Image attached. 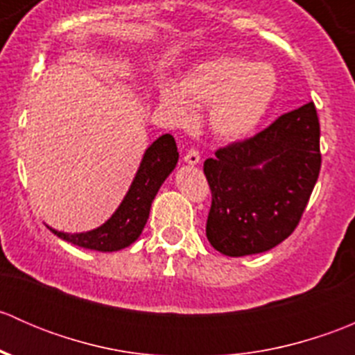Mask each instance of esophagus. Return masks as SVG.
Returning a JSON list of instances; mask_svg holds the SVG:
<instances>
[{"label": "esophagus", "mask_w": 355, "mask_h": 355, "mask_svg": "<svg viewBox=\"0 0 355 355\" xmlns=\"http://www.w3.org/2000/svg\"><path fill=\"white\" fill-rule=\"evenodd\" d=\"M184 159H185V163H189V164H198L200 161L199 151L196 148H191L187 153H185Z\"/></svg>", "instance_id": "34e87169"}]
</instances>
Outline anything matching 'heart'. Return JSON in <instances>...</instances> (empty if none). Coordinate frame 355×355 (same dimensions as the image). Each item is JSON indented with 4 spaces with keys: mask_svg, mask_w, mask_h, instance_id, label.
I'll return each instance as SVG.
<instances>
[{
    "mask_svg": "<svg viewBox=\"0 0 355 355\" xmlns=\"http://www.w3.org/2000/svg\"><path fill=\"white\" fill-rule=\"evenodd\" d=\"M278 77L270 63H254L242 56H214L196 63L177 89L166 87L163 105L178 120L192 116V105L209 106V127L221 141L249 137L266 116Z\"/></svg>",
    "mask_w": 355,
    "mask_h": 355,
    "instance_id": "heart-1",
    "label": "heart"
}]
</instances>
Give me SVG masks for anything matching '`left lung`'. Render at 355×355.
Returning <instances> with one entry per match:
<instances>
[{"label": "left lung", "instance_id": "8db88e82", "mask_svg": "<svg viewBox=\"0 0 355 355\" xmlns=\"http://www.w3.org/2000/svg\"><path fill=\"white\" fill-rule=\"evenodd\" d=\"M320 168L314 103L284 113L252 137L216 149L204 161L211 189L207 241L234 257L273 249L299 225Z\"/></svg>", "mask_w": 355, "mask_h": 355}]
</instances>
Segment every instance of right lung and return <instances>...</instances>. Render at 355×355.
<instances>
[{
    "mask_svg": "<svg viewBox=\"0 0 355 355\" xmlns=\"http://www.w3.org/2000/svg\"><path fill=\"white\" fill-rule=\"evenodd\" d=\"M177 161L178 151L173 135H161L148 148L127 196L105 225L96 230L73 235L53 228L49 230L70 244L84 249L101 250V252L120 250L130 245L144 230L153 199L159 191L161 184L171 173Z\"/></svg>",
    "mask_w": 355,
    "mask_h": 355,
    "instance_id": "1",
    "label": "right lung"
}]
</instances>
